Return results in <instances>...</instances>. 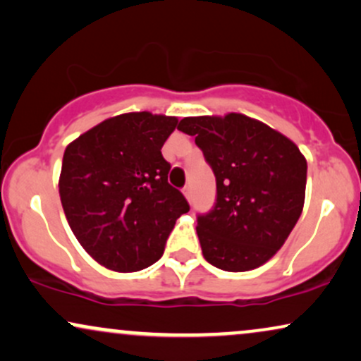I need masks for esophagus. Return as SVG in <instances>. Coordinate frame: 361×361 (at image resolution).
Listing matches in <instances>:
<instances>
[{
	"label": "esophagus",
	"mask_w": 361,
	"mask_h": 361,
	"mask_svg": "<svg viewBox=\"0 0 361 361\" xmlns=\"http://www.w3.org/2000/svg\"><path fill=\"white\" fill-rule=\"evenodd\" d=\"M183 195H185V198L188 200V202H190V200H191V195H193V193H191V186H190V185H188V186H185V188H183Z\"/></svg>",
	"instance_id": "1"
}]
</instances>
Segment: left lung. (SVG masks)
<instances>
[{"label":"left lung","instance_id":"1","mask_svg":"<svg viewBox=\"0 0 361 361\" xmlns=\"http://www.w3.org/2000/svg\"><path fill=\"white\" fill-rule=\"evenodd\" d=\"M178 130L195 136L216 178V203L196 226L204 259L225 271L262 267L302 214L307 159L280 131L241 113L183 118Z\"/></svg>","mask_w":361,"mask_h":361}]
</instances>
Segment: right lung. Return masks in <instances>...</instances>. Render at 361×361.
<instances>
[{"label": "right lung", "mask_w": 361, "mask_h": 361, "mask_svg": "<svg viewBox=\"0 0 361 361\" xmlns=\"http://www.w3.org/2000/svg\"><path fill=\"white\" fill-rule=\"evenodd\" d=\"M178 118L149 111L108 118L71 141L63 154L59 198L76 240L113 271L158 262L173 226L190 209L168 183L161 148Z\"/></svg>", "instance_id": "add662e5"}]
</instances>
